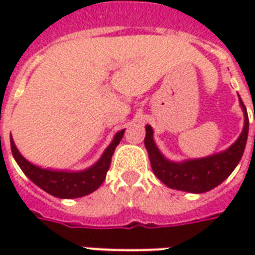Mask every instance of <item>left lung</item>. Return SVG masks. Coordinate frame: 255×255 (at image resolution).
<instances>
[{"label": "left lung", "instance_id": "left-lung-1", "mask_svg": "<svg viewBox=\"0 0 255 255\" xmlns=\"http://www.w3.org/2000/svg\"><path fill=\"white\" fill-rule=\"evenodd\" d=\"M241 105L245 112V127L239 139L228 150L201 160H190L184 162H171L165 160L153 140V129L147 126L144 146L149 153L151 169L155 176L168 187L197 194L209 191L224 182L239 164L246 147L249 116L242 98Z\"/></svg>", "mask_w": 255, "mask_h": 255}]
</instances>
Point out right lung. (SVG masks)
Instances as JSON below:
<instances>
[{"instance_id":"add662e5","label":"right lung","mask_w":255,"mask_h":255,"mask_svg":"<svg viewBox=\"0 0 255 255\" xmlns=\"http://www.w3.org/2000/svg\"><path fill=\"white\" fill-rule=\"evenodd\" d=\"M124 135V129L116 133L113 142L105 150L100 161L89 169L82 172H63V171H50V169H42L38 166L32 165L20 154L19 150L16 149L13 140L10 138V149L14 160L19 164L21 171L24 172L25 176L49 192L50 195L57 198H79L91 194L100 187L102 182L105 180L106 172L111 166L112 155L115 153L117 144L120 143Z\"/></svg>"}]
</instances>
